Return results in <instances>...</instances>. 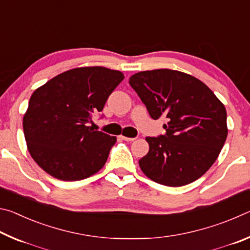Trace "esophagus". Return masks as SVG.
Instances as JSON below:
<instances>
[{
    "mask_svg": "<svg viewBox=\"0 0 250 250\" xmlns=\"http://www.w3.org/2000/svg\"><path fill=\"white\" fill-rule=\"evenodd\" d=\"M120 139H122V140H125V141H129V142L135 140V138H128V137H125V135H120Z\"/></svg>",
    "mask_w": 250,
    "mask_h": 250,
    "instance_id": "34e87169",
    "label": "esophagus"
}]
</instances>
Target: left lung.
<instances>
[{"label": "left lung", "mask_w": 250, "mask_h": 250, "mask_svg": "<svg viewBox=\"0 0 250 250\" xmlns=\"http://www.w3.org/2000/svg\"><path fill=\"white\" fill-rule=\"evenodd\" d=\"M152 119L163 117L166 134L147 137L149 152L139 160L156 183L183 186L205 174L227 138V113L214 92L193 76L172 69L140 71L129 79Z\"/></svg>", "instance_id": "8db88e82"}]
</instances>
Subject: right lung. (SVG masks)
Masks as SVG:
<instances>
[{
  "instance_id": "right-lung-1",
  "label": "right lung",
  "mask_w": 250,
  "mask_h": 250,
  "mask_svg": "<svg viewBox=\"0 0 250 250\" xmlns=\"http://www.w3.org/2000/svg\"><path fill=\"white\" fill-rule=\"evenodd\" d=\"M124 78L119 70L80 67L33 92L23 130L29 154L46 173L62 181H79L103 168L117 138L87 124L103 111Z\"/></svg>"
}]
</instances>
